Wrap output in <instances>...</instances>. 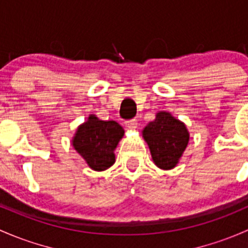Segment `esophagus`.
<instances>
[{"label":"esophagus","instance_id":"esophagus-1","mask_svg":"<svg viewBox=\"0 0 248 248\" xmlns=\"http://www.w3.org/2000/svg\"><path fill=\"white\" fill-rule=\"evenodd\" d=\"M126 126L128 129H135L138 127V120L137 119H132L126 121Z\"/></svg>","mask_w":248,"mask_h":248}]
</instances>
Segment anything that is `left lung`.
<instances>
[{
  "label": "left lung",
  "instance_id": "left-lung-1",
  "mask_svg": "<svg viewBox=\"0 0 248 248\" xmlns=\"http://www.w3.org/2000/svg\"><path fill=\"white\" fill-rule=\"evenodd\" d=\"M142 135L153 161L163 170H170L177 165L189 142L186 124L166 111L158 113L155 121L145 127Z\"/></svg>",
  "mask_w": 248,
  "mask_h": 248
}]
</instances>
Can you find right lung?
I'll return each mask as SVG.
<instances>
[{"mask_svg": "<svg viewBox=\"0 0 248 248\" xmlns=\"http://www.w3.org/2000/svg\"><path fill=\"white\" fill-rule=\"evenodd\" d=\"M124 128L115 121H102L95 115L78 127L72 144L93 170L103 171L115 163L114 150L124 137Z\"/></svg>", "mask_w": 248, "mask_h": 248, "instance_id": "right-lung-1", "label": "right lung"}]
</instances>
